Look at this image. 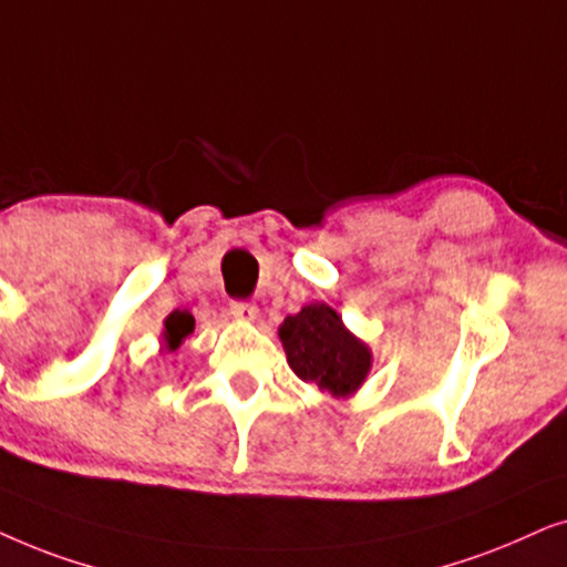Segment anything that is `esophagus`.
<instances>
[{
    "mask_svg": "<svg viewBox=\"0 0 567 567\" xmlns=\"http://www.w3.org/2000/svg\"><path fill=\"white\" fill-rule=\"evenodd\" d=\"M230 316L238 321H254L259 316V308L248 300H236V303H230Z\"/></svg>",
    "mask_w": 567,
    "mask_h": 567,
    "instance_id": "1",
    "label": "esophagus"
}]
</instances>
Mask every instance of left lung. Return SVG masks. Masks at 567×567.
<instances>
[{"instance_id":"obj_1","label":"left lung","mask_w":567,"mask_h":567,"mask_svg":"<svg viewBox=\"0 0 567 567\" xmlns=\"http://www.w3.org/2000/svg\"><path fill=\"white\" fill-rule=\"evenodd\" d=\"M279 342L300 381L334 399H350L373 368L371 347L327 303H308L279 323Z\"/></svg>"}]
</instances>
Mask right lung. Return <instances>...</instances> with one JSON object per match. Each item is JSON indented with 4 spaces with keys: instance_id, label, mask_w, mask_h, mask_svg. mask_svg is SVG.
<instances>
[{
    "instance_id": "right-lung-1",
    "label": "right lung",
    "mask_w": 567,
    "mask_h": 567,
    "mask_svg": "<svg viewBox=\"0 0 567 567\" xmlns=\"http://www.w3.org/2000/svg\"><path fill=\"white\" fill-rule=\"evenodd\" d=\"M194 327H196L194 316L188 311H181V308H178V311L165 316L163 331H161V350L163 352L178 350L181 342H184V339L192 334Z\"/></svg>"
}]
</instances>
